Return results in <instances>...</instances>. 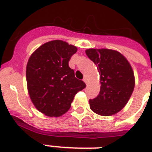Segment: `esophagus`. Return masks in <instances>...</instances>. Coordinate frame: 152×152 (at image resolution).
Here are the masks:
<instances>
[{
    "label": "esophagus",
    "mask_w": 152,
    "mask_h": 152,
    "mask_svg": "<svg viewBox=\"0 0 152 152\" xmlns=\"http://www.w3.org/2000/svg\"><path fill=\"white\" fill-rule=\"evenodd\" d=\"M83 81L84 82V83H86V84H88V79L86 78V77H84V78L83 79Z\"/></svg>",
    "instance_id": "obj_1"
}]
</instances>
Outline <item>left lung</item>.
<instances>
[{
  "label": "left lung",
  "mask_w": 152,
  "mask_h": 152,
  "mask_svg": "<svg viewBox=\"0 0 152 152\" xmlns=\"http://www.w3.org/2000/svg\"><path fill=\"white\" fill-rule=\"evenodd\" d=\"M86 54L97 65L101 83L99 95L89 101L91 109L101 116L115 114L126 105L134 89L132 67L121 53L113 50L88 49Z\"/></svg>",
  "instance_id": "1"
}]
</instances>
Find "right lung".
<instances>
[{"label":"right lung","mask_w":152,"mask_h":152,"mask_svg":"<svg viewBox=\"0 0 152 152\" xmlns=\"http://www.w3.org/2000/svg\"><path fill=\"white\" fill-rule=\"evenodd\" d=\"M77 48L61 40L46 42L30 57L26 69L27 89L37 110L50 117L69 110L74 96L86 88L69 66Z\"/></svg>","instance_id":"right-lung-1"}]
</instances>
